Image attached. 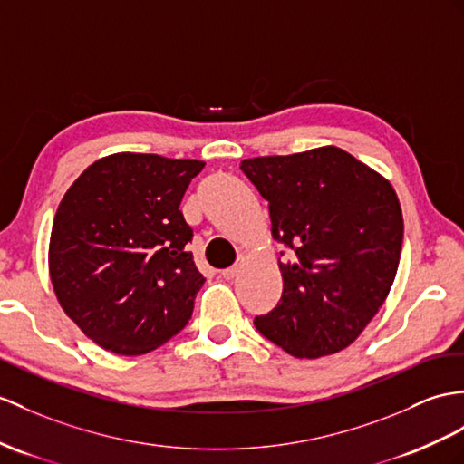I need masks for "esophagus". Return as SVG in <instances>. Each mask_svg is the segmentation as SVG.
<instances>
[{"mask_svg":"<svg viewBox=\"0 0 464 464\" xmlns=\"http://www.w3.org/2000/svg\"><path fill=\"white\" fill-rule=\"evenodd\" d=\"M240 267H242V257H240L238 262H236L234 266H230V267L222 269V277H224V279H234L236 276L240 274Z\"/></svg>","mask_w":464,"mask_h":464,"instance_id":"esophagus-1","label":"esophagus"}]
</instances>
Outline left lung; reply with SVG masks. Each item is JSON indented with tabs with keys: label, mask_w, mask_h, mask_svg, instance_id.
<instances>
[{
	"label": "left lung",
	"mask_w": 464,
	"mask_h": 464,
	"mask_svg": "<svg viewBox=\"0 0 464 464\" xmlns=\"http://www.w3.org/2000/svg\"><path fill=\"white\" fill-rule=\"evenodd\" d=\"M240 169L269 202L274 238L291 250L279 264L277 307L256 317V329L297 358L353 344L398 271L403 217L395 190L333 145L254 157Z\"/></svg>",
	"instance_id": "left-lung-1"
}]
</instances>
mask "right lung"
I'll use <instances>...</instances> for the list:
<instances>
[{
  "instance_id": "right-lung-1",
  "label": "right lung",
  "mask_w": 464,
  "mask_h": 464,
  "mask_svg": "<svg viewBox=\"0 0 464 464\" xmlns=\"http://www.w3.org/2000/svg\"><path fill=\"white\" fill-rule=\"evenodd\" d=\"M205 163L147 153L98 160L54 214L49 267L64 313L110 353L145 354L185 329L205 276L179 210Z\"/></svg>"
}]
</instances>
